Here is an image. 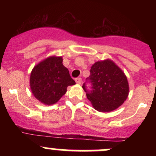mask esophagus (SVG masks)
Listing matches in <instances>:
<instances>
[{
  "mask_svg": "<svg viewBox=\"0 0 156 156\" xmlns=\"http://www.w3.org/2000/svg\"><path fill=\"white\" fill-rule=\"evenodd\" d=\"M75 80H76V83H78V84L81 83V78H76V79H75Z\"/></svg>",
  "mask_w": 156,
  "mask_h": 156,
  "instance_id": "esophagus-1",
  "label": "esophagus"
}]
</instances>
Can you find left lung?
Here are the masks:
<instances>
[{"label":"left lung","mask_w":156,"mask_h":156,"mask_svg":"<svg viewBox=\"0 0 156 156\" xmlns=\"http://www.w3.org/2000/svg\"><path fill=\"white\" fill-rule=\"evenodd\" d=\"M87 81L92 89L82 86L87 97L95 110L109 112L123 104L128 96L129 85L122 70L114 62L106 59L97 62L92 66Z\"/></svg>","instance_id":"left-lung-1"}]
</instances>
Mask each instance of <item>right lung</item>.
<instances>
[{
	"instance_id": "1",
	"label": "right lung",
	"mask_w": 156,
	"mask_h": 156,
	"mask_svg": "<svg viewBox=\"0 0 156 156\" xmlns=\"http://www.w3.org/2000/svg\"><path fill=\"white\" fill-rule=\"evenodd\" d=\"M62 62V57H48L32 69L30 76L31 92L44 104H55L67 92L68 86L76 84Z\"/></svg>"
}]
</instances>
